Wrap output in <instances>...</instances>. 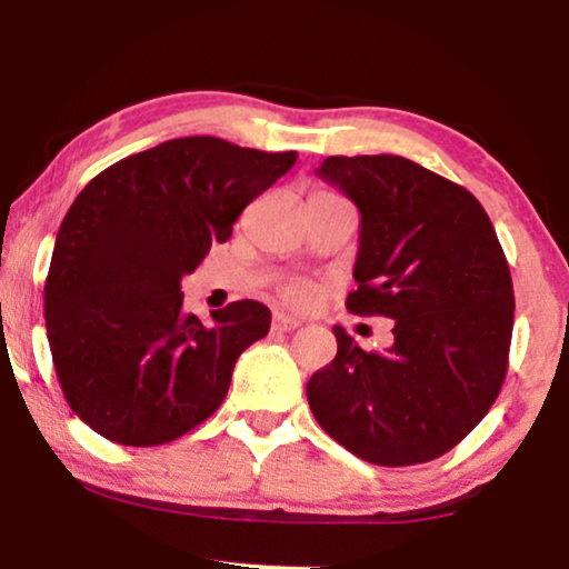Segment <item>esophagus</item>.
Segmentation results:
<instances>
[{
    "label": "esophagus",
    "instance_id": "34e87169",
    "mask_svg": "<svg viewBox=\"0 0 569 569\" xmlns=\"http://www.w3.org/2000/svg\"><path fill=\"white\" fill-rule=\"evenodd\" d=\"M272 326H276L278 331H293L302 326V321L293 316H286V312H276V316H272Z\"/></svg>",
    "mask_w": 569,
    "mask_h": 569
}]
</instances>
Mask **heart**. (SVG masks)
I'll list each match as a JSON object with an SVG mask.
<instances>
[{
	"instance_id": "heart-1",
	"label": "heart",
	"mask_w": 569,
	"mask_h": 569,
	"mask_svg": "<svg viewBox=\"0 0 569 569\" xmlns=\"http://www.w3.org/2000/svg\"><path fill=\"white\" fill-rule=\"evenodd\" d=\"M316 194H329V192H316ZM283 299L293 307H305L312 299V289L307 283H289L283 289Z\"/></svg>"
}]
</instances>
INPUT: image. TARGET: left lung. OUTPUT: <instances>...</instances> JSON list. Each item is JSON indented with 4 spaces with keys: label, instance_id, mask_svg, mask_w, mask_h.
<instances>
[{
    "label": "left lung",
    "instance_id": "8db88e82",
    "mask_svg": "<svg viewBox=\"0 0 569 569\" xmlns=\"http://www.w3.org/2000/svg\"><path fill=\"white\" fill-rule=\"evenodd\" d=\"M316 173L361 213L345 305L396 326L385 352L335 326V361L307 382L312 415L375 466L436 460L485 420L506 380L513 283L492 221L466 187L398 154H337Z\"/></svg>",
    "mask_w": 569,
    "mask_h": 569
}]
</instances>
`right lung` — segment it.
<instances>
[{
  "instance_id": "add662e5",
  "label": "right lung",
  "mask_w": 569,
  "mask_h": 569,
  "mask_svg": "<svg viewBox=\"0 0 569 569\" xmlns=\"http://www.w3.org/2000/svg\"><path fill=\"white\" fill-rule=\"evenodd\" d=\"M293 162L297 152L187 136L114 162L71 202L44 323L69 407L103 439L158 447L221 407L238 356L270 331V310L240 299L206 326L181 307V278Z\"/></svg>"
}]
</instances>
